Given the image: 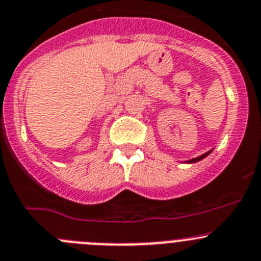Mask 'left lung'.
<instances>
[{"label": "left lung", "instance_id": "left-lung-1", "mask_svg": "<svg viewBox=\"0 0 261 261\" xmlns=\"http://www.w3.org/2000/svg\"><path fill=\"white\" fill-rule=\"evenodd\" d=\"M212 150H213V149H212ZM212 150L206 151V153L201 154V155L196 156V158H192V159H190V161H186V163H196V162L201 161V159H204V158H205V156H208V155H209V154H211V153H212Z\"/></svg>", "mask_w": 261, "mask_h": 261}]
</instances>
